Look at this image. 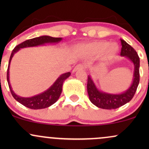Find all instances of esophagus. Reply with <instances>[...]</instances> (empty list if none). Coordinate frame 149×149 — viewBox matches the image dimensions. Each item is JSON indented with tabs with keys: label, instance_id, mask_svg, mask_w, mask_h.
<instances>
[{
	"label": "esophagus",
	"instance_id": "esophagus-1",
	"mask_svg": "<svg viewBox=\"0 0 149 149\" xmlns=\"http://www.w3.org/2000/svg\"><path fill=\"white\" fill-rule=\"evenodd\" d=\"M85 69V66L83 64H78L77 65L76 67L74 68V69H73V72H76V71H78V70H80V69Z\"/></svg>",
	"mask_w": 149,
	"mask_h": 149
}]
</instances>
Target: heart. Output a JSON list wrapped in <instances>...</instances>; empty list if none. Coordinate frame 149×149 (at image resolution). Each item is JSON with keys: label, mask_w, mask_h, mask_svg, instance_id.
Segmentation results:
<instances>
[{"label": "heart", "mask_w": 149, "mask_h": 149, "mask_svg": "<svg viewBox=\"0 0 149 149\" xmlns=\"http://www.w3.org/2000/svg\"><path fill=\"white\" fill-rule=\"evenodd\" d=\"M84 49L87 52L92 55H102V60L107 62L111 60L115 57L118 52V46L116 43L109 45L107 41H95L90 42L85 46Z\"/></svg>", "instance_id": "b5f03b06"}]
</instances>
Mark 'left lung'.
I'll use <instances>...</instances> for the list:
<instances>
[{
  "label": "left lung",
  "mask_w": 149,
  "mask_h": 149,
  "mask_svg": "<svg viewBox=\"0 0 149 149\" xmlns=\"http://www.w3.org/2000/svg\"><path fill=\"white\" fill-rule=\"evenodd\" d=\"M122 48L120 55L128 58L134 66L132 83L126 91L120 94H111L99 90L88 76L87 89L90 102L96 107L103 109H116L129 102L134 97L139 83V57L135 49L120 39Z\"/></svg>",
  "instance_id": "obj_1"
}]
</instances>
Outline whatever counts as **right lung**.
I'll return each mask as SVG.
<instances>
[{
  "label": "right lung",
  "instance_id": "add662e5",
  "mask_svg": "<svg viewBox=\"0 0 149 149\" xmlns=\"http://www.w3.org/2000/svg\"><path fill=\"white\" fill-rule=\"evenodd\" d=\"M61 40H62L61 38H53L49 36H42L36 37L26 40V41L22 42L19 45H17L12 52L10 57L9 64H8V72H7V80H8V85H9V88L12 95L18 102H19L20 104H22L24 107L29 108L31 109H42L50 107L53 104L55 103L60 97L61 91H62L63 83H64V80L66 78H69L70 75H71V73H65L59 76V78L56 80V81L53 83L52 86L47 89V90H45V92L31 97H22L18 96L15 93L10 83L9 68L13 57L14 56L15 53L17 52L21 48L36 47V46L42 45L48 43H58Z\"/></svg>",
  "mask_w": 149,
  "mask_h": 149
}]
</instances>
